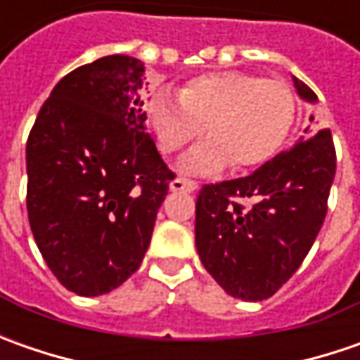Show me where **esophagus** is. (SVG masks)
<instances>
[{
  "label": "esophagus",
  "instance_id": "1",
  "mask_svg": "<svg viewBox=\"0 0 360 360\" xmlns=\"http://www.w3.org/2000/svg\"><path fill=\"white\" fill-rule=\"evenodd\" d=\"M170 190H174V192H194V190H198V182L190 180V178H176L170 182Z\"/></svg>",
  "mask_w": 360,
  "mask_h": 360
}]
</instances>
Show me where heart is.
<instances>
[{"label":"heart","instance_id":"obj_1","mask_svg":"<svg viewBox=\"0 0 360 360\" xmlns=\"http://www.w3.org/2000/svg\"><path fill=\"white\" fill-rule=\"evenodd\" d=\"M146 114L164 154H176L206 130L210 140L188 152L184 170L212 174L229 164L242 172L283 148L297 118V98L283 79L236 70L210 72L188 79L180 96L152 94Z\"/></svg>","mask_w":360,"mask_h":360}]
</instances>
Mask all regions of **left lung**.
Wrapping results in <instances>:
<instances>
[{
	"label": "left lung",
	"mask_w": 360,
	"mask_h": 360,
	"mask_svg": "<svg viewBox=\"0 0 360 360\" xmlns=\"http://www.w3.org/2000/svg\"><path fill=\"white\" fill-rule=\"evenodd\" d=\"M292 79L300 98L316 102L304 82ZM304 131L311 136L250 176L204 184L198 194L196 248L230 297H272L302 264L325 222L337 152L330 130Z\"/></svg>",
	"instance_id": "8db88e82"
}]
</instances>
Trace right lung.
I'll use <instances>...</instances> for the list:
<instances>
[{"instance_id": "right-lung-1", "label": "right lung", "mask_w": 360, "mask_h": 360, "mask_svg": "<svg viewBox=\"0 0 360 360\" xmlns=\"http://www.w3.org/2000/svg\"><path fill=\"white\" fill-rule=\"evenodd\" d=\"M144 63L105 56L62 77L25 148L27 218L56 278L105 295L140 269L176 174L146 131Z\"/></svg>"}]
</instances>
